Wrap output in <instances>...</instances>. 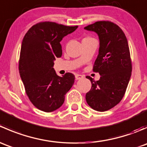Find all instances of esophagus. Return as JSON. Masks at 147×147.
<instances>
[{
    "label": "esophagus",
    "mask_w": 147,
    "mask_h": 147,
    "mask_svg": "<svg viewBox=\"0 0 147 147\" xmlns=\"http://www.w3.org/2000/svg\"><path fill=\"white\" fill-rule=\"evenodd\" d=\"M84 78V76L82 75H80V74H76L75 75V79L78 80H81V79H83Z\"/></svg>",
    "instance_id": "esophagus-1"
}]
</instances>
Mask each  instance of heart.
Masks as SVG:
<instances>
[{
	"label": "heart",
	"instance_id": "obj_1",
	"mask_svg": "<svg viewBox=\"0 0 147 147\" xmlns=\"http://www.w3.org/2000/svg\"><path fill=\"white\" fill-rule=\"evenodd\" d=\"M87 39H90V38H84L83 40H87Z\"/></svg>",
	"mask_w": 147,
	"mask_h": 147
}]
</instances>
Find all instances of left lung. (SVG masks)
<instances>
[{
	"mask_svg": "<svg viewBox=\"0 0 147 147\" xmlns=\"http://www.w3.org/2000/svg\"><path fill=\"white\" fill-rule=\"evenodd\" d=\"M84 29L99 36V54L93 71L101 76L98 81L86 77L92 83L86 101L94 110L105 112L121 101L129 82L132 67L128 42L122 30L112 22L97 21Z\"/></svg>",
	"mask_w": 147,
	"mask_h": 147,
	"instance_id": "1",
	"label": "left lung"
}]
</instances>
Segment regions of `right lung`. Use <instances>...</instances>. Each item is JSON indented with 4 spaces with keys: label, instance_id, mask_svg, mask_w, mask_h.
Instances as JSON below:
<instances>
[{
    "label": "right lung",
    "instance_id": "1",
    "mask_svg": "<svg viewBox=\"0 0 147 147\" xmlns=\"http://www.w3.org/2000/svg\"><path fill=\"white\" fill-rule=\"evenodd\" d=\"M78 27L41 22L30 28L23 38L19 72L28 98L40 110L51 112L60 108L73 85V74L60 77L53 66L63 54L60 41Z\"/></svg>",
    "mask_w": 147,
    "mask_h": 147
}]
</instances>
